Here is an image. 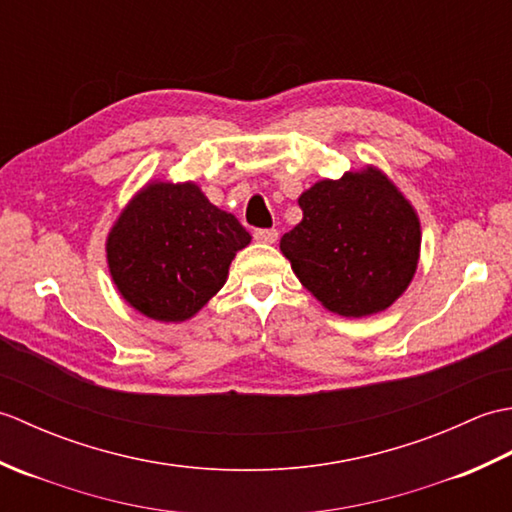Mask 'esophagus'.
I'll return each instance as SVG.
<instances>
[{"label":"esophagus","instance_id":"esophagus-1","mask_svg":"<svg viewBox=\"0 0 512 512\" xmlns=\"http://www.w3.org/2000/svg\"><path fill=\"white\" fill-rule=\"evenodd\" d=\"M253 237L262 244H275L279 239V231H277V228H257Z\"/></svg>","mask_w":512,"mask_h":512}]
</instances>
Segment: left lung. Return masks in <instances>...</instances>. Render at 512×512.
Listing matches in <instances>:
<instances>
[{
	"instance_id": "obj_1",
	"label": "left lung",
	"mask_w": 512,
	"mask_h": 512,
	"mask_svg": "<svg viewBox=\"0 0 512 512\" xmlns=\"http://www.w3.org/2000/svg\"><path fill=\"white\" fill-rule=\"evenodd\" d=\"M303 220L281 237L299 281L341 317L389 308L416 273L420 222L385 173L367 167L301 193Z\"/></svg>"
}]
</instances>
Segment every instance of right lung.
<instances>
[{"mask_svg": "<svg viewBox=\"0 0 512 512\" xmlns=\"http://www.w3.org/2000/svg\"><path fill=\"white\" fill-rule=\"evenodd\" d=\"M250 244L237 217L193 182H151L107 237V264L129 306L156 321H187L226 284L237 250Z\"/></svg>", "mask_w": 512, "mask_h": 512, "instance_id": "add662e5", "label": "right lung"}]
</instances>
